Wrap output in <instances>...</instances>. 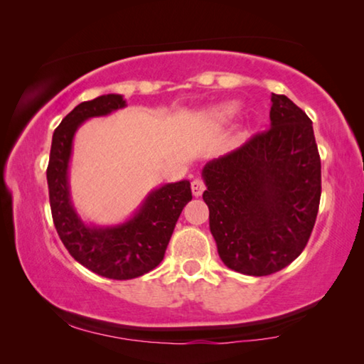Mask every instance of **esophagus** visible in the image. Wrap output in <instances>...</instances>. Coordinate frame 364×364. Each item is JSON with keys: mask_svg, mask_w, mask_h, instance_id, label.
<instances>
[{"mask_svg": "<svg viewBox=\"0 0 364 364\" xmlns=\"http://www.w3.org/2000/svg\"><path fill=\"white\" fill-rule=\"evenodd\" d=\"M191 189H193V194L196 197H199L205 191V183L202 181L200 178H196V180H193V183H191Z\"/></svg>", "mask_w": 364, "mask_h": 364, "instance_id": "1", "label": "esophagus"}]
</instances>
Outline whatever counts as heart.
I'll return each mask as SVG.
<instances>
[{
  "mask_svg": "<svg viewBox=\"0 0 364 364\" xmlns=\"http://www.w3.org/2000/svg\"><path fill=\"white\" fill-rule=\"evenodd\" d=\"M237 104L236 102H223L218 106L210 107L205 112V119L210 123H225L230 119H232L234 114L237 112Z\"/></svg>",
  "mask_w": 364,
  "mask_h": 364,
  "instance_id": "1",
  "label": "heart"
}]
</instances>
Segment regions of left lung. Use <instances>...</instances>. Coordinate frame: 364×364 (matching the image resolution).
<instances>
[{"label":"left lung","mask_w":364,"mask_h":364,"mask_svg":"<svg viewBox=\"0 0 364 364\" xmlns=\"http://www.w3.org/2000/svg\"><path fill=\"white\" fill-rule=\"evenodd\" d=\"M269 120L267 132L202 170L218 255L249 276L273 274L301 254L321 197L311 120L284 95H271Z\"/></svg>","instance_id":"8db88e82"}]
</instances>
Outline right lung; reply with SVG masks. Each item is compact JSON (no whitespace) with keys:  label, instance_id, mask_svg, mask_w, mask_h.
<instances>
[{"label":"right lung","instance_id":"1","mask_svg":"<svg viewBox=\"0 0 364 364\" xmlns=\"http://www.w3.org/2000/svg\"><path fill=\"white\" fill-rule=\"evenodd\" d=\"M122 95H102L67 114L54 130L46 170L49 204L60 241L78 263L109 279H133L164 260L183 207L193 199L188 180L167 183L147 194L132 218L114 226L88 225L70 199L72 143L83 122L123 109Z\"/></svg>","mask_w":364,"mask_h":364}]
</instances>
